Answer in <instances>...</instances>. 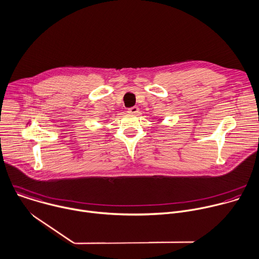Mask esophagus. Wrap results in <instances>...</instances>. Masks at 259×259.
I'll use <instances>...</instances> for the list:
<instances>
[{
	"instance_id": "1",
	"label": "esophagus",
	"mask_w": 259,
	"mask_h": 259,
	"mask_svg": "<svg viewBox=\"0 0 259 259\" xmlns=\"http://www.w3.org/2000/svg\"><path fill=\"white\" fill-rule=\"evenodd\" d=\"M127 112L130 113V114H137V113H139V108L138 107H132V108H130L128 110H127Z\"/></svg>"
}]
</instances>
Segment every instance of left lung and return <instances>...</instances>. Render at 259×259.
<instances>
[{"label":"left lung","instance_id":"left-lung-1","mask_svg":"<svg viewBox=\"0 0 259 259\" xmlns=\"http://www.w3.org/2000/svg\"><path fill=\"white\" fill-rule=\"evenodd\" d=\"M158 120H159V121H162V119H160V118H159V119H158Z\"/></svg>","mask_w":259,"mask_h":259}]
</instances>
